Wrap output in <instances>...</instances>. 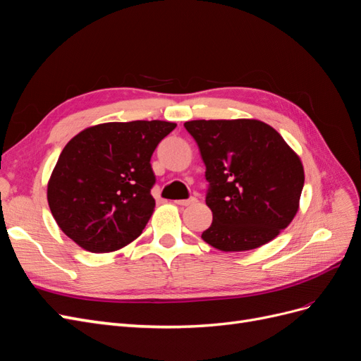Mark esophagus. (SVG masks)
Masks as SVG:
<instances>
[{
	"instance_id": "obj_1",
	"label": "esophagus",
	"mask_w": 361,
	"mask_h": 361,
	"mask_svg": "<svg viewBox=\"0 0 361 361\" xmlns=\"http://www.w3.org/2000/svg\"><path fill=\"white\" fill-rule=\"evenodd\" d=\"M176 203L180 204V206H190V204H195V203H197V199H195V197H190V199H185V200H176Z\"/></svg>"
}]
</instances>
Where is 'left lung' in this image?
<instances>
[{
  "label": "left lung",
  "instance_id": "8db88e82",
  "mask_svg": "<svg viewBox=\"0 0 361 361\" xmlns=\"http://www.w3.org/2000/svg\"><path fill=\"white\" fill-rule=\"evenodd\" d=\"M199 146L209 183L212 224L203 241L221 251L269 243L298 211L304 187L300 157L274 128L253 118L183 123Z\"/></svg>",
  "mask_w": 361,
  "mask_h": 361
}]
</instances>
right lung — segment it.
Returning a JSON list of instances; mask_svg holds the SVG:
<instances>
[{
  "label": "right lung",
  "mask_w": 361,
  "mask_h": 361,
  "mask_svg": "<svg viewBox=\"0 0 361 361\" xmlns=\"http://www.w3.org/2000/svg\"><path fill=\"white\" fill-rule=\"evenodd\" d=\"M174 128L162 120L102 123L64 146L48 182V203L73 243L108 253L141 235L155 207L150 158Z\"/></svg>",
  "instance_id": "add662e5"
}]
</instances>
